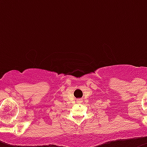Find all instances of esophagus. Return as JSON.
<instances>
[{
  "mask_svg": "<svg viewBox=\"0 0 147 147\" xmlns=\"http://www.w3.org/2000/svg\"><path fill=\"white\" fill-rule=\"evenodd\" d=\"M82 101V99H78V100H77V102L78 103H81Z\"/></svg>",
  "mask_w": 147,
  "mask_h": 147,
  "instance_id": "34e87169",
  "label": "esophagus"
}]
</instances>
